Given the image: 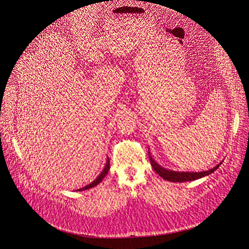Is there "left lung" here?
I'll use <instances>...</instances> for the list:
<instances>
[{"instance_id":"8db88e82","label":"left lung","mask_w":249,"mask_h":249,"mask_svg":"<svg viewBox=\"0 0 249 249\" xmlns=\"http://www.w3.org/2000/svg\"><path fill=\"white\" fill-rule=\"evenodd\" d=\"M148 156H149V160L151 163L152 168L155 170V172L162 177L164 180L167 181H171V182H187V181H193L196 180L202 177H205L211 173H213V171H215V169L218 168L219 164L216 165L215 167H213L211 170L208 171H203V172H176V171H171V170H167L163 167H161L159 164H157L152 157L150 156V152H148Z\"/></svg>"}]
</instances>
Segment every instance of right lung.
Segmentation results:
<instances>
[{
	"label": "right lung",
	"instance_id": "1",
	"mask_svg": "<svg viewBox=\"0 0 249 249\" xmlns=\"http://www.w3.org/2000/svg\"><path fill=\"white\" fill-rule=\"evenodd\" d=\"M108 170H109V158H107L106 166H105L104 170L102 171V173L97 177V179H96L95 181H93L91 184L87 185L86 187H84V188H81V189H78V191H84V190H87V189H90V188H93V187L97 186V185H98V184H99V183H100V182L105 178V176L107 174Z\"/></svg>",
	"mask_w": 249,
	"mask_h": 249
}]
</instances>
